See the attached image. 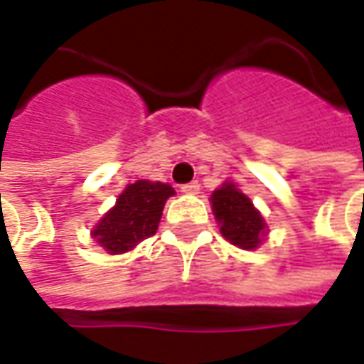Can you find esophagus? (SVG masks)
<instances>
[{
  "instance_id": "esophagus-1",
  "label": "esophagus",
  "mask_w": 364,
  "mask_h": 364,
  "mask_svg": "<svg viewBox=\"0 0 364 364\" xmlns=\"http://www.w3.org/2000/svg\"><path fill=\"white\" fill-rule=\"evenodd\" d=\"M181 191H183V193H187V196H198V193H199V183L198 181L187 183V185H183Z\"/></svg>"
}]
</instances>
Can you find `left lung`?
Instances as JSON below:
<instances>
[{
  "mask_svg": "<svg viewBox=\"0 0 364 364\" xmlns=\"http://www.w3.org/2000/svg\"><path fill=\"white\" fill-rule=\"evenodd\" d=\"M210 201L220 232L228 242L242 250H255L262 245L269 234L267 222L236 183H222L212 193Z\"/></svg>",
  "mask_w": 364,
  "mask_h": 364,
  "instance_id": "1",
  "label": "left lung"
}]
</instances>
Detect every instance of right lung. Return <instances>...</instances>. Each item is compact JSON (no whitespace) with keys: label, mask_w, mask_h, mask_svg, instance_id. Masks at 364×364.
I'll use <instances>...</instances> for the list:
<instances>
[{"label":"right lung","mask_w":364,"mask_h":364,"mask_svg":"<svg viewBox=\"0 0 364 364\" xmlns=\"http://www.w3.org/2000/svg\"><path fill=\"white\" fill-rule=\"evenodd\" d=\"M175 196L168 183H130L116 199V205L103 213L91 230V238L109 255L128 252L159 230L166 199Z\"/></svg>","instance_id":"right-lung-1"}]
</instances>
